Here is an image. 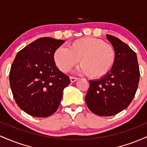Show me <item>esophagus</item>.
Returning a JSON list of instances; mask_svg holds the SVG:
<instances>
[{"instance_id":"esophagus-1","label":"esophagus","mask_w":147,"mask_h":147,"mask_svg":"<svg viewBox=\"0 0 147 147\" xmlns=\"http://www.w3.org/2000/svg\"><path fill=\"white\" fill-rule=\"evenodd\" d=\"M70 82H72V83H73V82H77V80H78V78L77 77H70Z\"/></svg>"}]
</instances>
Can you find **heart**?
<instances>
[{
	"label": "heart",
	"instance_id": "heart-1",
	"mask_svg": "<svg viewBox=\"0 0 147 147\" xmlns=\"http://www.w3.org/2000/svg\"><path fill=\"white\" fill-rule=\"evenodd\" d=\"M54 61L61 71L68 72L78 63L79 72L90 78L98 79L107 75L116 61L112 45L102 40L84 37L72 41L68 48L59 47L53 55Z\"/></svg>",
	"mask_w": 147,
	"mask_h": 147
}]
</instances>
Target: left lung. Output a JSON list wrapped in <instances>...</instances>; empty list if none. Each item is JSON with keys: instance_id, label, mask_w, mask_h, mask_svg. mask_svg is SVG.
<instances>
[{"instance_id": "1", "label": "left lung", "mask_w": 147, "mask_h": 147, "mask_svg": "<svg viewBox=\"0 0 147 147\" xmlns=\"http://www.w3.org/2000/svg\"><path fill=\"white\" fill-rule=\"evenodd\" d=\"M116 52V61L107 75L90 80L85 100L93 113L112 116L127 108L138 87L140 70L136 52L117 37L107 34Z\"/></svg>"}]
</instances>
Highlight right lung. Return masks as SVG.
<instances>
[{"mask_svg": "<svg viewBox=\"0 0 147 147\" xmlns=\"http://www.w3.org/2000/svg\"><path fill=\"white\" fill-rule=\"evenodd\" d=\"M64 42L39 38L15 57L9 72L10 87L17 105L30 115L46 117L56 112L63 89L70 83L53 59L54 52Z\"/></svg>", "mask_w": 147, "mask_h": 147, "instance_id": "1", "label": "right lung"}]
</instances>
